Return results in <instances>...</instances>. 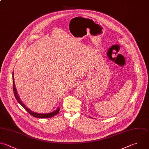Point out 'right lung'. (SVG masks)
<instances>
[{
    "mask_svg": "<svg viewBox=\"0 0 149 149\" xmlns=\"http://www.w3.org/2000/svg\"><path fill=\"white\" fill-rule=\"evenodd\" d=\"M14 74H13V92H14V94H15V98L17 100L18 102L32 116L36 117V118H52L54 116L57 115L58 113V112H59V108H58L57 110H56L55 111L53 112H51V113H36V112H34L33 111H31L30 109H29L28 108H27V107L23 104L22 103V102L20 101L18 95H17V90H16V88L15 87V81H14Z\"/></svg>",
    "mask_w": 149,
    "mask_h": 149,
    "instance_id": "add662e5",
    "label": "right lung"
}]
</instances>
